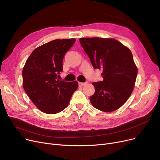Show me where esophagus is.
Returning <instances> with one entry per match:
<instances>
[{"label":"esophagus","instance_id":"34e87169","mask_svg":"<svg viewBox=\"0 0 160 160\" xmlns=\"http://www.w3.org/2000/svg\"><path fill=\"white\" fill-rule=\"evenodd\" d=\"M85 84H86V82H79V87L84 86Z\"/></svg>","mask_w":160,"mask_h":160}]
</instances>
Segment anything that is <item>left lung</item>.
Segmentation results:
<instances>
[{
  "label": "left lung",
  "mask_w": 160,
  "mask_h": 160,
  "mask_svg": "<svg viewBox=\"0 0 160 160\" xmlns=\"http://www.w3.org/2000/svg\"><path fill=\"white\" fill-rule=\"evenodd\" d=\"M79 42L94 69L103 70V81L92 82L91 103L102 111L118 109L132 94L138 75L131 51L112 38H83Z\"/></svg>",
  "instance_id": "left-lung-1"
}]
</instances>
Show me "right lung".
Here are the masks:
<instances>
[{
  "mask_svg": "<svg viewBox=\"0 0 160 160\" xmlns=\"http://www.w3.org/2000/svg\"><path fill=\"white\" fill-rule=\"evenodd\" d=\"M76 40H55L35 49L22 70L24 90L34 104L42 112L56 114L64 110L78 89L77 81L57 79L62 72L66 52Z\"/></svg>",
  "mask_w": 160,
  "mask_h": 160,
  "instance_id": "add662e5",
  "label": "right lung"
}]
</instances>
